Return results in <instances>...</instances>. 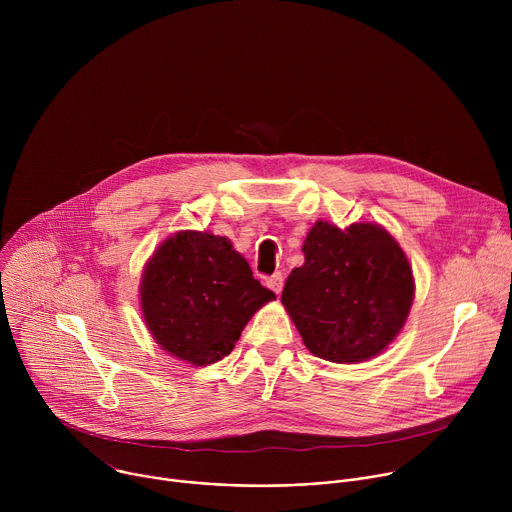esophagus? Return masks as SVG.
Returning a JSON list of instances; mask_svg holds the SVG:
<instances>
[{
    "label": "esophagus",
    "instance_id": "34e87169",
    "mask_svg": "<svg viewBox=\"0 0 512 512\" xmlns=\"http://www.w3.org/2000/svg\"><path fill=\"white\" fill-rule=\"evenodd\" d=\"M267 285L279 296L281 289H283V275H281V273H273V275L267 279Z\"/></svg>",
    "mask_w": 512,
    "mask_h": 512
}]
</instances>
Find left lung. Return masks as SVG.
<instances>
[{
	"label": "left lung",
	"mask_w": 512,
	"mask_h": 512,
	"mask_svg": "<svg viewBox=\"0 0 512 512\" xmlns=\"http://www.w3.org/2000/svg\"><path fill=\"white\" fill-rule=\"evenodd\" d=\"M302 251L306 263L289 273L281 304L308 350L340 364L385 350L403 328L415 291L399 243L379 225L338 229L318 221Z\"/></svg>",
	"instance_id": "left-lung-1"
}]
</instances>
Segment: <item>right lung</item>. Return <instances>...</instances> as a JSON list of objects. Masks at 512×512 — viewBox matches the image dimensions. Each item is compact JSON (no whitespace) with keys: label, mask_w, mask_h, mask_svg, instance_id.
I'll return each instance as SVG.
<instances>
[{"label":"right lung","mask_w":512,"mask_h":512,"mask_svg":"<svg viewBox=\"0 0 512 512\" xmlns=\"http://www.w3.org/2000/svg\"><path fill=\"white\" fill-rule=\"evenodd\" d=\"M275 300L225 237L182 231L166 239L141 279V308L156 342L196 367L225 358L245 324Z\"/></svg>","instance_id":"obj_1"}]
</instances>
